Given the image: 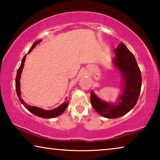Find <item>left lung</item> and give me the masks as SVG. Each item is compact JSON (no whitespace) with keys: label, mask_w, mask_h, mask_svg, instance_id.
Listing matches in <instances>:
<instances>
[{"label":"left lung","mask_w":160,"mask_h":160,"mask_svg":"<svg viewBox=\"0 0 160 160\" xmlns=\"http://www.w3.org/2000/svg\"><path fill=\"white\" fill-rule=\"evenodd\" d=\"M113 63L120 70L123 77V91L118 103L107 102L100 99L91 91L92 106L105 118L121 117L130 112L136 104L142 85L141 72L135 56L126 46L121 43L114 50Z\"/></svg>","instance_id":"left-lung-1"}]
</instances>
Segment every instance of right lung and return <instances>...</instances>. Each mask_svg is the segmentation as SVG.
I'll list each match as a JSON object with an SVG mask.
<instances>
[{
  "mask_svg": "<svg viewBox=\"0 0 160 160\" xmlns=\"http://www.w3.org/2000/svg\"><path fill=\"white\" fill-rule=\"evenodd\" d=\"M42 40H39V41L35 42L28 53H30L32 51V49H33V48L36 47V45L39 44V43ZM26 56H27V55L24 56L22 60V63L20 65V68H19L18 70L17 75H16V78H15L16 92H17L18 97L19 99H20V102L24 105V106H25V107L29 111V112H30L31 113H33V114L36 115L37 116H39V117L45 118H54V117H56V116H60L61 113H63L64 112V111L66 110V108L68 107V101L64 102L63 104H61L58 107L56 108V109H52V110H45V109H42V108H39V107H30L28 104H26V103L24 102V100L22 99L21 92H20V80L22 71L24 65H25Z\"/></svg>",
  "mask_w": 160,
  "mask_h": 160,
  "instance_id": "right-lung-1",
  "label": "right lung"
}]
</instances>
